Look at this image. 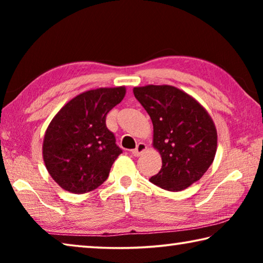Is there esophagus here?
Instances as JSON below:
<instances>
[{"label": "esophagus", "instance_id": "obj_1", "mask_svg": "<svg viewBox=\"0 0 263 263\" xmlns=\"http://www.w3.org/2000/svg\"><path fill=\"white\" fill-rule=\"evenodd\" d=\"M146 148H147V146H146V144H144V142H139V144L137 145V147L135 149L131 151V154L133 155V157H139L141 153L145 152Z\"/></svg>", "mask_w": 263, "mask_h": 263}]
</instances>
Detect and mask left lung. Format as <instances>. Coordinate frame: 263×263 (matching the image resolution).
Instances as JSON below:
<instances>
[{
    "instance_id": "left-lung-1",
    "label": "left lung",
    "mask_w": 263,
    "mask_h": 263,
    "mask_svg": "<svg viewBox=\"0 0 263 263\" xmlns=\"http://www.w3.org/2000/svg\"><path fill=\"white\" fill-rule=\"evenodd\" d=\"M133 94L152 119L153 146L162 158L161 169L149 181L168 191L184 190L215 159V124L197 101L173 86L136 87Z\"/></svg>"
}]
</instances>
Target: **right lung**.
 <instances>
[{
  "instance_id": "1",
  "label": "right lung",
  "mask_w": 263,
  "mask_h": 263,
  "mask_svg": "<svg viewBox=\"0 0 263 263\" xmlns=\"http://www.w3.org/2000/svg\"><path fill=\"white\" fill-rule=\"evenodd\" d=\"M124 96V87L82 92L52 119L44 137L43 158L48 174L62 189L84 194L108 179L123 151L105 119Z\"/></svg>"
}]
</instances>
